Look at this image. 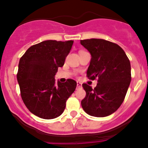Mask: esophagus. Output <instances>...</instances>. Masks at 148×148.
I'll use <instances>...</instances> for the list:
<instances>
[{"label": "esophagus", "mask_w": 148, "mask_h": 148, "mask_svg": "<svg viewBox=\"0 0 148 148\" xmlns=\"http://www.w3.org/2000/svg\"><path fill=\"white\" fill-rule=\"evenodd\" d=\"M77 89H79V88L82 87V83L79 82H77Z\"/></svg>", "instance_id": "esophagus-1"}]
</instances>
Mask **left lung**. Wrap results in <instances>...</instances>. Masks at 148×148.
<instances>
[{
	"mask_svg": "<svg viewBox=\"0 0 148 148\" xmlns=\"http://www.w3.org/2000/svg\"><path fill=\"white\" fill-rule=\"evenodd\" d=\"M80 43L91 54L86 75L97 79L95 89L82 86L86 97L82 107L88 114L104 117L114 113L123 102L131 82V66L123 49L117 44L99 38L82 40Z\"/></svg>",
	"mask_w": 148,
	"mask_h": 148,
	"instance_id": "obj_1",
	"label": "left lung"
}]
</instances>
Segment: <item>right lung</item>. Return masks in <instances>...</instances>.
<instances>
[{"label": "right lung", "mask_w": 148, "mask_h": 148, "mask_svg": "<svg viewBox=\"0 0 148 148\" xmlns=\"http://www.w3.org/2000/svg\"><path fill=\"white\" fill-rule=\"evenodd\" d=\"M73 41L47 40L29 48L20 59L17 80L25 105L46 120L63 113L66 102L77 86L73 79L56 83L55 75L72 47Z\"/></svg>", "instance_id": "right-lung-1"}]
</instances>
